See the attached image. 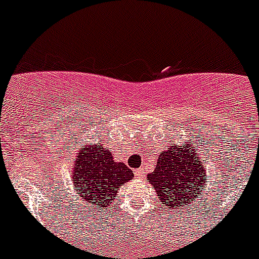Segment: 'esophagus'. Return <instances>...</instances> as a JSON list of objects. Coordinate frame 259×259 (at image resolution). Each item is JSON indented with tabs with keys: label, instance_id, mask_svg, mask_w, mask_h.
I'll list each match as a JSON object with an SVG mask.
<instances>
[{
	"label": "esophagus",
	"instance_id": "obj_1",
	"mask_svg": "<svg viewBox=\"0 0 259 259\" xmlns=\"http://www.w3.org/2000/svg\"><path fill=\"white\" fill-rule=\"evenodd\" d=\"M134 171H135V175H136L137 178H141V176H143V171H141V168H136V170Z\"/></svg>",
	"mask_w": 259,
	"mask_h": 259
}]
</instances>
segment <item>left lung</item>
I'll list each match as a JSON object with an SVG mask.
<instances>
[{
    "label": "left lung",
    "instance_id": "left-lung-1",
    "mask_svg": "<svg viewBox=\"0 0 259 259\" xmlns=\"http://www.w3.org/2000/svg\"><path fill=\"white\" fill-rule=\"evenodd\" d=\"M192 148V144L172 145L161 153L157 168L148 174L146 182L153 185L167 210L196 202L201 187L205 185L206 172L203 170L202 159Z\"/></svg>",
    "mask_w": 259,
    "mask_h": 259
}]
</instances>
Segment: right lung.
<instances>
[{
    "label": "right lung",
    "mask_w": 259,
    "mask_h": 259,
    "mask_svg": "<svg viewBox=\"0 0 259 259\" xmlns=\"http://www.w3.org/2000/svg\"><path fill=\"white\" fill-rule=\"evenodd\" d=\"M80 150L72 166L75 192L89 209H107L120 185L130 182L134 172L122 162H114L111 152L104 145H85Z\"/></svg>",
    "instance_id": "add662e5"
}]
</instances>
